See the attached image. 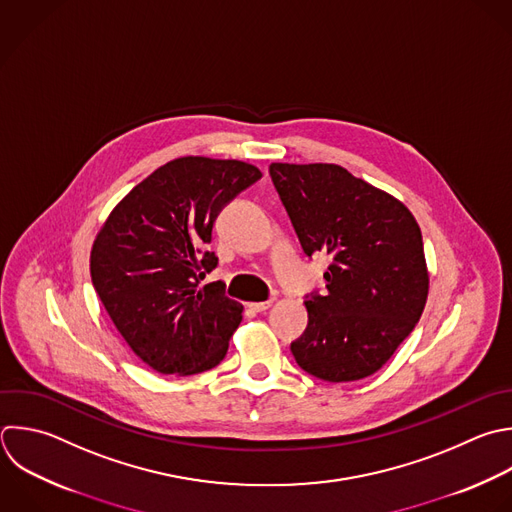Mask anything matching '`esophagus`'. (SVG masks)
I'll list each match as a JSON object with an SVG mask.
<instances>
[{
	"instance_id": "esophagus-1",
	"label": "esophagus",
	"mask_w": 512,
	"mask_h": 512,
	"mask_svg": "<svg viewBox=\"0 0 512 512\" xmlns=\"http://www.w3.org/2000/svg\"><path fill=\"white\" fill-rule=\"evenodd\" d=\"M272 306V300H266V302H254V304H250V308L254 310V312H264V310H268Z\"/></svg>"
}]
</instances>
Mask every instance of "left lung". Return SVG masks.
Returning <instances> with one entry per match:
<instances>
[{
    "mask_svg": "<svg viewBox=\"0 0 512 512\" xmlns=\"http://www.w3.org/2000/svg\"><path fill=\"white\" fill-rule=\"evenodd\" d=\"M308 258L326 254V290L306 294L296 364L326 382L374 374L414 330L428 294L422 234L408 208L336 164H270Z\"/></svg>",
    "mask_w": 512,
    "mask_h": 512,
    "instance_id": "8db88e82",
    "label": "left lung"
}]
</instances>
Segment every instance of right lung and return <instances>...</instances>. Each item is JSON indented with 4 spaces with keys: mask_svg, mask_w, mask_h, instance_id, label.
<instances>
[{
    "mask_svg": "<svg viewBox=\"0 0 512 512\" xmlns=\"http://www.w3.org/2000/svg\"><path fill=\"white\" fill-rule=\"evenodd\" d=\"M262 178L238 160L180 158L142 180L98 234L94 288L130 348L162 374L218 366L242 320L224 282L200 280L218 266L208 252L218 214Z\"/></svg>",
    "mask_w": 512,
    "mask_h": 512,
    "instance_id": "obj_1",
    "label": "right lung"
}]
</instances>
